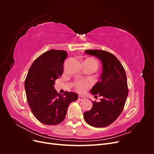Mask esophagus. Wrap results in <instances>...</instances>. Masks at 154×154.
I'll list each match as a JSON object with an SVG mask.
<instances>
[{
  "label": "esophagus",
  "instance_id": "1",
  "mask_svg": "<svg viewBox=\"0 0 154 154\" xmlns=\"http://www.w3.org/2000/svg\"><path fill=\"white\" fill-rule=\"evenodd\" d=\"M85 98V97H84V96H78V100H80V101H82V100H83Z\"/></svg>",
  "mask_w": 154,
  "mask_h": 154
}]
</instances>
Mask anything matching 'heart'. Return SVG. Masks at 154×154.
I'll return each mask as SVG.
<instances>
[{
  "label": "heart",
  "mask_w": 154,
  "mask_h": 154,
  "mask_svg": "<svg viewBox=\"0 0 154 154\" xmlns=\"http://www.w3.org/2000/svg\"><path fill=\"white\" fill-rule=\"evenodd\" d=\"M85 62H88V63H90L91 65H92L93 66H94L96 69L98 67V62L96 60L92 58H87ZM91 85V82L89 80H87V79H85V80H80L76 82L75 83V87L76 89L78 92H84L87 88L89 87Z\"/></svg>",
  "instance_id": "heart-1"
}]
</instances>
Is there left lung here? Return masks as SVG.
<instances>
[{
  "instance_id": "8db88e82",
  "label": "left lung",
  "mask_w": 154,
  "mask_h": 154,
  "mask_svg": "<svg viewBox=\"0 0 154 154\" xmlns=\"http://www.w3.org/2000/svg\"><path fill=\"white\" fill-rule=\"evenodd\" d=\"M85 53L99 58L103 63L100 81L92 88L93 95L101 97V101H92V108L85 112L83 118L94 127H105L112 123L122 112L128 89L127 75L122 64L114 54L98 49Z\"/></svg>"
}]
</instances>
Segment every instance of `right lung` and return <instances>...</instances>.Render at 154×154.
I'll list each match as a JSON object with an SVG mask.
<instances>
[{"label":"right lung","mask_w":154,"mask_h":154,"mask_svg":"<svg viewBox=\"0 0 154 154\" xmlns=\"http://www.w3.org/2000/svg\"><path fill=\"white\" fill-rule=\"evenodd\" d=\"M66 51L51 49L32 63L25 80L26 97L32 113L42 123L56 125L66 118L69 104L78 100L75 92L60 94L54 89L55 80L62 76Z\"/></svg>","instance_id":"add662e5"}]
</instances>
